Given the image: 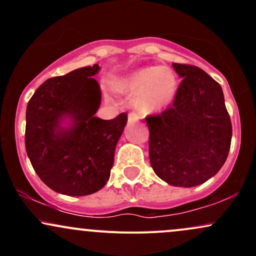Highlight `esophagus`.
Here are the masks:
<instances>
[{"label": "esophagus", "instance_id": "obj_1", "mask_svg": "<svg viewBox=\"0 0 256 256\" xmlns=\"http://www.w3.org/2000/svg\"><path fill=\"white\" fill-rule=\"evenodd\" d=\"M128 122H138V119H140V116H138L137 113H134V112H131V113H128Z\"/></svg>", "mask_w": 256, "mask_h": 256}]
</instances>
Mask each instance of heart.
<instances>
[{
	"label": "heart",
	"instance_id": "1",
	"mask_svg": "<svg viewBox=\"0 0 256 256\" xmlns=\"http://www.w3.org/2000/svg\"><path fill=\"white\" fill-rule=\"evenodd\" d=\"M119 92L134 95L132 104L143 113H155L170 106L177 95L178 79L166 66L137 70L114 83Z\"/></svg>",
	"mask_w": 256,
	"mask_h": 256
}]
</instances>
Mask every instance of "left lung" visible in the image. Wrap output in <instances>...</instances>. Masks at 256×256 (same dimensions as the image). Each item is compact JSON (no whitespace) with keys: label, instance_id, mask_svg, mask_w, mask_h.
<instances>
[{"label":"left lung","instance_id":"1","mask_svg":"<svg viewBox=\"0 0 256 256\" xmlns=\"http://www.w3.org/2000/svg\"><path fill=\"white\" fill-rule=\"evenodd\" d=\"M172 66L183 80L172 106L146 118L149 158L158 178L192 188L216 176L225 164L232 126L219 83L198 67Z\"/></svg>","mask_w":256,"mask_h":256}]
</instances>
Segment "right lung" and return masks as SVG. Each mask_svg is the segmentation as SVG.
Wrapping results in <instances>:
<instances>
[{"label": "right lung", "mask_w": 256, "mask_h": 256, "mask_svg": "<svg viewBox=\"0 0 256 256\" xmlns=\"http://www.w3.org/2000/svg\"><path fill=\"white\" fill-rule=\"evenodd\" d=\"M100 66L82 67L46 80L26 108L25 146L38 177L62 195L98 192L110 179L126 113L104 120L96 79Z\"/></svg>", "instance_id": "add662e5"}]
</instances>
